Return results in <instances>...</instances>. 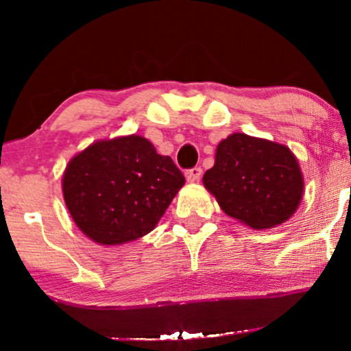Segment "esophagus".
<instances>
[{
  "label": "esophagus",
  "instance_id": "obj_1",
  "mask_svg": "<svg viewBox=\"0 0 351 351\" xmlns=\"http://www.w3.org/2000/svg\"><path fill=\"white\" fill-rule=\"evenodd\" d=\"M201 173H203V170H201L199 167L191 168V170L186 171V180L189 183H195V181H198L201 178Z\"/></svg>",
  "mask_w": 351,
  "mask_h": 351
}]
</instances>
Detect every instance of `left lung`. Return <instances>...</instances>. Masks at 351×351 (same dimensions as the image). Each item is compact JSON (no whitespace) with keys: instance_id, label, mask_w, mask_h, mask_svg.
Masks as SVG:
<instances>
[{"instance_id":"left-lung-1","label":"left lung","mask_w":351,"mask_h":351,"mask_svg":"<svg viewBox=\"0 0 351 351\" xmlns=\"http://www.w3.org/2000/svg\"><path fill=\"white\" fill-rule=\"evenodd\" d=\"M203 184L228 216L252 229L285 223L304 195V176L289 147L245 134L217 145Z\"/></svg>"}]
</instances>
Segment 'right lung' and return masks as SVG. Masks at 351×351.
Listing matches in <instances>:
<instances>
[{
    "label": "right lung",
    "instance_id": "1",
    "mask_svg": "<svg viewBox=\"0 0 351 351\" xmlns=\"http://www.w3.org/2000/svg\"><path fill=\"white\" fill-rule=\"evenodd\" d=\"M184 176L170 156L158 155L140 135L88 145L62 176L66 206L94 243L117 245L155 229Z\"/></svg>",
    "mask_w": 351,
    "mask_h": 351
}]
</instances>
